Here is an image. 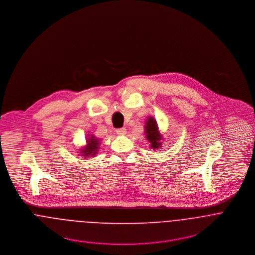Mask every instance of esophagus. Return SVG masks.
<instances>
[{
	"label": "esophagus",
	"mask_w": 255,
	"mask_h": 255,
	"mask_svg": "<svg viewBox=\"0 0 255 255\" xmlns=\"http://www.w3.org/2000/svg\"><path fill=\"white\" fill-rule=\"evenodd\" d=\"M126 133H127V131L125 128H119L116 130V134L119 136H124Z\"/></svg>",
	"instance_id": "obj_1"
}]
</instances>
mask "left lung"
<instances>
[{
    "label": "left lung",
    "mask_w": 255,
    "mask_h": 255,
    "mask_svg": "<svg viewBox=\"0 0 255 255\" xmlns=\"http://www.w3.org/2000/svg\"><path fill=\"white\" fill-rule=\"evenodd\" d=\"M144 134L146 141H149L151 149H160L162 146V140L163 136L159 131L158 125L154 117L148 116L144 121Z\"/></svg>",
    "instance_id": "1"
}]
</instances>
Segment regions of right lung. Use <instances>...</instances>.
I'll list each match as a JSON object with an SVG mask.
<instances>
[{"label": "right lung", "instance_id": "add662e5", "mask_svg": "<svg viewBox=\"0 0 255 255\" xmlns=\"http://www.w3.org/2000/svg\"><path fill=\"white\" fill-rule=\"evenodd\" d=\"M86 144L84 146L81 147L80 151H78L81 155V157H94L97 155L99 149H100V144H101V140L95 137L93 134H87L86 136Z\"/></svg>", "mask_w": 255, "mask_h": 255}]
</instances>
